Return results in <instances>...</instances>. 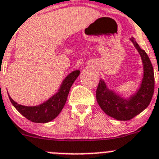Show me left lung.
I'll return each instance as SVG.
<instances>
[{
  "label": "left lung",
  "instance_id": "obj_1",
  "mask_svg": "<svg viewBox=\"0 0 159 159\" xmlns=\"http://www.w3.org/2000/svg\"><path fill=\"white\" fill-rule=\"evenodd\" d=\"M131 41L141 56L143 75L141 84L136 93L128 99H124L107 87L103 80H100L96 89V100L104 113L119 121H128L141 113L150 104L155 90V75L152 64L148 54L140 48L132 38Z\"/></svg>",
  "mask_w": 159,
  "mask_h": 159
}]
</instances>
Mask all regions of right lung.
I'll list each match as a JSON object with an SVG mask.
<instances>
[{"instance_id": "add662e5", "label": "right lung", "mask_w": 159, "mask_h": 159, "mask_svg": "<svg viewBox=\"0 0 159 159\" xmlns=\"http://www.w3.org/2000/svg\"><path fill=\"white\" fill-rule=\"evenodd\" d=\"M80 75V70L73 71L66 77L56 95L38 106H23L16 103L8 95L9 100L16 109L30 121L36 123H46L59 115L66 103L71 85Z\"/></svg>"}]
</instances>
